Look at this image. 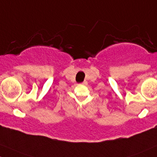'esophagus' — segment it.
Wrapping results in <instances>:
<instances>
[{"label":"esophagus","instance_id":"esophagus-1","mask_svg":"<svg viewBox=\"0 0 157 157\" xmlns=\"http://www.w3.org/2000/svg\"><path fill=\"white\" fill-rule=\"evenodd\" d=\"M82 84H83V85H86V84H87V82H86V81L82 82Z\"/></svg>","mask_w":157,"mask_h":157}]
</instances>
